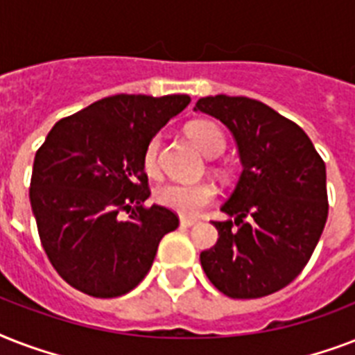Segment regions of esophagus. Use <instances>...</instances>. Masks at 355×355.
Segmentation results:
<instances>
[{
  "label": "esophagus",
  "instance_id": "esophagus-1",
  "mask_svg": "<svg viewBox=\"0 0 355 355\" xmlns=\"http://www.w3.org/2000/svg\"><path fill=\"white\" fill-rule=\"evenodd\" d=\"M195 219H188V217H180V227L182 228H189V227H193L195 225Z\"/></svg>",
  "mask_w": 355,
  "mask_h": 355
}]
</instances>
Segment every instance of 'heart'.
Masks as SVG:
<instances>
[{
    "label": "heart",
    "instance_id": "heart-1",
    "mask_svg": "<svg viewBox=\"0 0 355 355\" xmlns=\"http://www.w3.org/2000/svg\"><path fill=\"white\" fill-rule=\"evenodd\" d=\"M189 139L197 145L202 155H221L225 149V136L221 128L211 121H191L186 127ZM158 155H160V138H153L144 155V167L149 175L158 173ZM216 197V188L208 182H167L156 189V200L169 210L180 216H199L205 206H208Z\"/></svg>",
    "mask_w": 355,
    "mask_h": 355
}]
</instances>
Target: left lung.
<instances>
[{
    "label": "left lung",
    "mask_w": 355,
    "mask_h": 355,
    "mask_svg": "<svg viewBox=\"0 0 355 355\" xmlns=\"http://www.w3.org/2000/svg\"><path fill=\"white\" fill-rule=\"evenodd\" d=\"M230 130L241 162L214 221L219 239L200 252L208 280L230 298H259L291 284L328 217L326 166L297 123L248 97H202L193 108Z\"/></svg>",
    "instance_id": "1"
}]
</instances>
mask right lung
I'll return each mask as SVG.
<instances>
[{
    "mask_svg": "<svg viewBox=\"0 0 355 355\" xmlns=\"http://www.w3.org/2000/svg\"><path fill=\"white\" fill-rule=\"evenodd\" d=\"M189 101L184 94L105 97L55 123L36 150L31 208L47 258L71 287L97 298L132 291L162 237L178 227L166 206L144 208V155Z\"/></svg>",
    "mask_w": 355,
    "mask_h": 355,
    "instance_id": "right-lung-1",
    "label": "right lung"
}]
</instances>
